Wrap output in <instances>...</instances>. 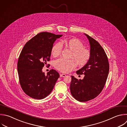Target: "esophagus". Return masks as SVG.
I'll list each match as a JSON object with an SVG mask.
<instances>
[{
    "instance_id": "obj_1",
    "label": "esophagus",
    "mask_w": 127,
    "mask_h": 127,
    "mask_svg": "<svg viewBox=\"0 0 127 127\" xmlns=\"http://www.w3.org/2000/svg\"><path fill=\"white\" fill-rule=\"evenodd\" d=\"M66 76V75L65 74H60V76L61 77H65Z\"/></svg>"
}]
</instances>
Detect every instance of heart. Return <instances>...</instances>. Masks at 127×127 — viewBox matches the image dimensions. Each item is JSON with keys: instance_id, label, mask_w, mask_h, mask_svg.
Masks as SVG:
<instances>
[{"instance_id": "b5f03b06", "label": "heart", "mask_w": 127, "mask_h": 127, "mask_svg": "<svg viewBox=\"0 0 127 127\" xmlns=\"http://www.w3.org/2000/svg\"><path fill=\"white\" fill-rule=\"evenodd\" d=\"M63 45H65L72 50L70 58L74 60H65L62 58L56 60L54 63V66L58 70L64 72H68L76 67V61L81 66L85 65L89 62L91 56L90 50L84 47L83 43L76 38L64 39L60 43L54 44L51 51L54 57H58L61 55Z\"/></svg>"}]
</instances>
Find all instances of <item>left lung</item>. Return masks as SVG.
Segmentation results:
<instances>
[{"label":"left lung","instance_id":"1","mask_svg":"<svg viewBox=\"0 0 127 127\" xmlns=\"http://www.w3.org/2000/svg\"><path fill=\"white\" fill-rule=\"evenodd\" d=\"M91 53L87 64L76 72L84 74L83 79L71 76L70 85L72 96L80 102H86L96 97L105 85L109 70L107 56L99 43L87 34Z\"/></svg>","mask_w":127,"mask_h":127}]
</instances>
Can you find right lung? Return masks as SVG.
Here are the masks:
<instances>
[{
	"instance_id": "right-lung-1",
	"label": "right lung",
	"mask_w": 127,
	"mask_h": 127,
	"mask_svg": "<svg viewBox=\"0 0 127 127\" xmlns=\"http://www.w3.org/2000/svg\"><path fill=\"white\" fill-rule=\"evenodd\" d=\"M62 36L42 32L24 45L18 58L17 67L20 86L29 96L42 99L53 90L59 73L52 69L46 75L42 70L45 64L50 61L54 43Z\"/></svg>"
}]
</instances>
